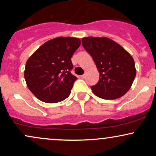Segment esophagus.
I'll use <instances>...</instances> for the list:
<instances>
[{
	"instance_id": "34e87169",
	"label": "esophagus",
	"mask_w": 156,
	"mask_h": 156,
	"mask_svg": "<svg viewBox=\"0 0 156 156\" xmlns=\"http://www.w3.org/2000/svg\"><path fill=\"white\" fill-rule=\"evenodd\" d=\"M87 73L86 72L85 73H84L83 75H82V76H80V78H85L86 77H87Z\"/></svg>"
}]
</instances>
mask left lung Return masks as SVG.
Returning <instances> with one entry per match:
<instances>
[{
    "mask_svg": "<svg viewBox=\"0 0 156 156\" xmlns=\"http://www.w3.org/2000/svg\"><path fill=\"white\" fill-rule=\"evenodd\" d=\"M82 44L100 74L98 83L91 87L94 94L105 100L117 99L126 94L136 74L131 55L107 37H84Z\"/></svg>",
    "mask_w": 156,
    "mask_h": 156,
    "instance_id": "8db88e82",
    "label": "left lung"
}]
</instances>
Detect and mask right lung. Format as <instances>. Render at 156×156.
Listing matches in <instances>:
<instances>
[{"mask_svg": "<svg viewBox=\"0 0 156 156\" xmlns=\"http://www.w3.org/2000/svg\"><path fill=\"white\" fill-rule=\"evenodd\" d=\"M80 39L60 37L48 41L29 57L24 77L29 90L41 101L58 103L69 97L77 78L70 73Z\"/></svg>", "mask_w": 156, "mask_h": 156, "instance_id": "1", "label": "right lung"}]
</instances>
